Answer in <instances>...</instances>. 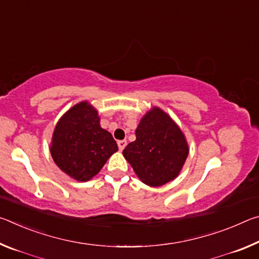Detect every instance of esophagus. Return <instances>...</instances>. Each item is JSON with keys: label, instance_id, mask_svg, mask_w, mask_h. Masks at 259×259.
<instances>
[{"label": "esophagus", "instance_id": "1", "mask_svg": "<svg viewBox=\"0 0 259 259\" xmlns=\"http://www.w3.org/2000/svg\"><path fill=\"white\" fill-rule=\"evenodd\" d=\"M117 146H119L120 151H123L124 147L126 146V140H119V142H117Z\"/></svg>", "mask_w": 259, "mask_h": 259}]
</instances>
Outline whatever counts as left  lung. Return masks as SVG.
<instances>
[{
	"mask_svg": "<svg viewBox=\"0 0 259 259\" xmlns=\"http://www.w3.org/2000/svg\"><path fill=\"white\" fill-rule=\"evenodd\" d=\"M185 135L168 113L154 106L136 129V140L126 145L123 156L144 184L159 187L181 174L188 156Z\"/></svg>",
	"mask_w": 259,
	"mask_h": 259,
	"instance_id": "8db88e82",
	"label": "left lung"
}]
</instances>
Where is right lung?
Wrapping results in <instances>:
<instances>
[{
	"mask_svg": "<svg viewBox=\"0 0 259 259\" xmlns=\"http://www.w3.org/2000/svg\"><path fill=\"white\" fill-rule=\"evenodd\" d=\"M117 150L111 133L100 126L98 111L88 100L63 114L50 143L57 166L77 182L93 179Z\"/></svg>",
	"mask_w": 259,
	"mask_h": 259,
	"instance_id": "1",
	"label": "right lung"
}]
</instances>
